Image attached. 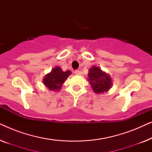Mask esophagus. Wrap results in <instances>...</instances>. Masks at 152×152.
I'll use <instances>...</instances> for the list:
<instances>
[{
    "instance_id": "1",
    "label": "esophagus",
    "mask_w": 152,
    "mask_h": 152,
    "mask_svg": "<svg viewBox=\"0 0 152 152\" xmlns=\"http://www.w3.org/2000/svg\"><path fill=\"white\" fill-rule=\"evenodd\" d=\"M75 74L77 75H81V71H80L79 70H75Z\"/></svg>"
}]
</instances>
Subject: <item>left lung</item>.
<instances>
[{
    "label": "left lung",
    "instance_id": "1",
    "mask_svg": "<svg viewBox=\"0 0 152 152\" xmlns=\"http://www.w3.org/2000/svg\"><path fill=\"white\" fill-rule=\"evenodd\" d=\"M88 81L93 90L96 93L107 92L111 88L112 85L111 77L96 66L89 69Z\"/></svg>",
    "mask_w": 152,
    "mask_h": 152
}]
</instances>
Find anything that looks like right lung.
Masks as SVG:
<instances>
[{"instance_id": "1", "label": "right lung", "mask_w": 152, "mask_h": 152, "mask_svg": "<svg viewBox=\"0 0 152 152\" xmlns=\"http://www.w3.org/2000/svg\"><path fill=\"white\" fill-rule=\"evenodd\" d=\"M70 70L64 72L60 67H55L50 73L47 74L43 79V83L50 91H59L61 89L64 81L70 75Z\"/></svg>"}]
</instances>
